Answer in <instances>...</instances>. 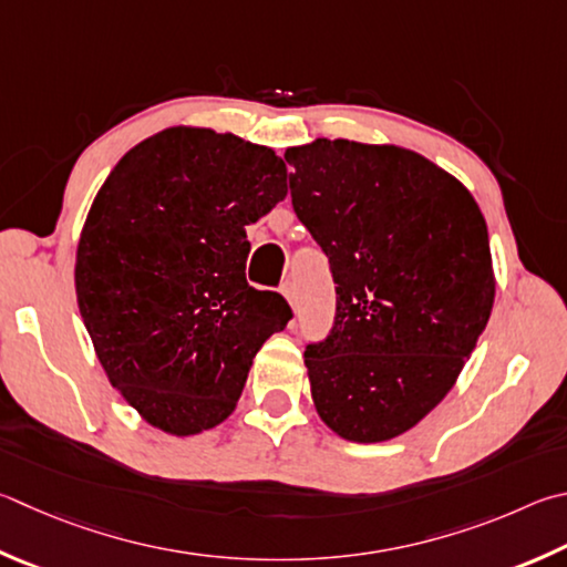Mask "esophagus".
<instances>
[{"instance_id": "esophagus-1", "label": "esophagus", "mask_w": 567, "mask_h": 567, "mask_svg": "<svg viewBox=\"0 0 567 567\" xmlns=\"http://www.w3.org/2000/svg\"><path fill=\"white\" fill-rule=\"evenodd\" d=\"M280 292H282L285 300L290 302V307H292V310H295V307H297V292H295V285H292V282H285Z\"/></svg>"}]
</instances>
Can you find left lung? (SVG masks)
<instances>
[{
    "label": "left lung",
    "instance_id": "8db88e82",
    "mask_svg": "<svg viewBox=\"0 0 567 567\" xmlns=\"http://www.w3.org/2000/svg\"><path fill=\"white\" fill-rule=\"evenodd\" d=\"M285 161L337 285L332 332L305 352L315 409L347 441H389L441 404L488 324L486 220L458 178L391 143L317 138Z\"/></svg>",
    "mask_w": 567,
    "mask_h": 567
}]
</instances>
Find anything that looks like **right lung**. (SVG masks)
I'll list each match as a JSON object with an SVG mask.
<instances>
[{"label": "right lung", "mask_w": 567, "mask_h": 567, "mask_svg": "<svg viewBox=\"0 0 567 567\" xmlns=\"http://www.w3.org/2000/svg\"><path fill=\"white\" fill-rule=\"evenodd\" d=\"M287 195L285 161L235 133L171 126L123 156L76 245V302L109 382L153 429L223 424L292 317L245 280V228Z\"/></svg>", "instance_id": "1"}]
</instances>
